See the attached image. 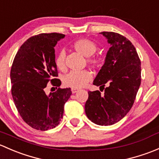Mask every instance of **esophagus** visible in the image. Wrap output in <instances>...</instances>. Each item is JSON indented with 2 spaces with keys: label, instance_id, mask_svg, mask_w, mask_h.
Returning a JSON list of instances; mask_svg holds the SVG:
<instances>
[{
  "label": "esophagus",
  "instance_id": "esophagus-1",
  "mask_svg": "<svg viewBox=\"0 0 159 159\" xmlns=\"http://www.w3.org/2000/svg\"><path fill=\"white\" fill-rule=\"evenodd\" d=\"M71 91H72V93H76V92L79 91V89H78V88H72Z\"/></svg>",
  "mask_w": 159,
  "mask_h": 159
}]
</instances>
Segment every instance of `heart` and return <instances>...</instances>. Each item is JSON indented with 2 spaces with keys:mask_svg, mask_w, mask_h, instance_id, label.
<instances>
[{
  "mask_svg": "<svg viewBox=\"0 0 159 159\" xmlns=\"http://www.w3.org/2000/svg\"><path fill=\"white\" fill-rule=\"evenodd\" d=\"M73 47L78 53H81L84 57H89L93 56L97 50V44L89 39H79L73 43ZM65 57L66 53L64 50H60L57 53L55 57V63L60 70H63L65 67ZM88 63L93 66H97L99 63V60L96 57L88 58ZM93 78V74L89 70H73L65 75L63 81L65 86L73 88H80L84 86L88 82Z\"/></svg>",
  "mask_w": 159,
  "mask_h": 159,
  "instance_id": "1",
  "label": "heart"
}]
</instances>
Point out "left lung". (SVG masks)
Wrapping results in <instances>:
<instances>
[{
    "instance_id": "1",
    "label": "left lung",
    "mask_w": 159,
    "mask_h": 159,
    "mask_svg": "<svg viewBox=\"0 0 159 159\" xmlns=\"http://www.w3.org/2000/svg\"><path fill=\"white\" fill-rule=\"evenodd\" d=\"M100 34L111 47L93 85L105 89L104 94L99 90L88 92L85 112L95 124L110 125L125 117L134 103L141 84V62L133 44L124 36Z\"/></svg>"
}]
</instances>
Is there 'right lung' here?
<instances>
[{"label":"right lung","instance_id":"add662e5","mask_svg":"<svg viewBox=\"0 0 159 159\" xmlns=\"http://www.w3.org/2000/svg\"><path fill=\"white\" fill-rule=\"evenodd\" d=\"M65 37L58 33L33 36L20 47L11 70V93L23 120L32 128L47 131L55 128L63 118L64 104L72 94L70 88H58L47 96L49 82L60 86L55 63L54 47Z\"/></svg>","mask_w":159,"mask_h":159}]
</instances>
